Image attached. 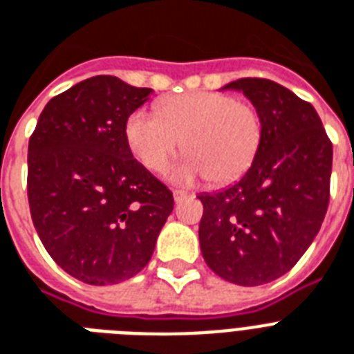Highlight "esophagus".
<instances>
[{
    "mask_svg": "<svg viewBox=\"0 0 354 354\" xmlns=\"http://www.w3.org/2000/svg\"><path fill=\"white\" fill-rule=\"evenodd\" d=\"M172 196H174V202H182L183 198H187L189 194L185 191H180V189H174L172 191Z\"/></svg>",
    "mask_w": 354,
    "mask_h": 354,
    "instance_id": "esophagus-1",
    "label": "esophagus"
}]
</instances>
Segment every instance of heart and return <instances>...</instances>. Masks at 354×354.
<instances>
[{
    "mask_svg": "<svg viewBox=\"0 0 354 354\" xmlns=\"http://www.w3.org/2000/svg\"><path fill=\"white\" fill-rule=\"evenodd\" d=\"M124 133L132 154L150 171H161L183 143L187 154L169 169L172 182L207 178L224 185L253 165L263 143V119L257 108L230 93L193 91L161 101L158 113L136 110Z\"/></svg>",
    "mask_w": 354,
    "mask_h": 354,
    "instance_id": "1",
    "label": "heart"
}]
</instances>
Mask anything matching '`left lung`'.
Listing matches in <instances>:
<instances>
[{
  "mask_svg": "<svg viewBox=\"0 0 354 354\" xmlns=\"http://www.w3.org/2000/svg\"><path fill=\"white\" fill-rule=\"evenodd\" d=\"M263 119L257 158L236 183L200 194V248L222 279L257 286L286 274L318 235L329 205L333 143L310 102L268 79H239Z\"/></svg>",
  "mask_w": 354,
  "mask_h": 354,
  "instance_id": "1",
  "label": "left lung"
}]
</instances>
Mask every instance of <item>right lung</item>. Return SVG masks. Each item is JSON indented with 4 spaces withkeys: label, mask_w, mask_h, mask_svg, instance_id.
I'll return each instance as SVG.
<instances>
[{
    "label": "right lung",
    "mask_w": 354,
    "mask_h": 354,
    "mask_svg": "<svg viewBox=\"0 0 354 354\" xmlns=\"http://www.w3.org/2000/svg\"><path fill=\"white\" fill-rule=\"evenodd\" d=\"M112 75L53 97L29 139L30 216L53 261L88 285H115L149 264L174 198L127 143L128 118L149 101Z\"/></svg>",
    "instance_id": "add662e5"
}]
</instances>
